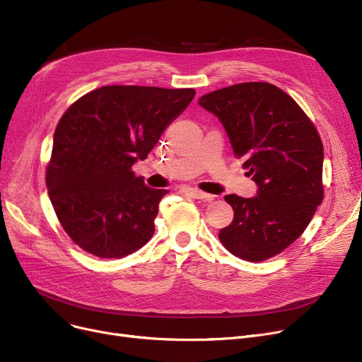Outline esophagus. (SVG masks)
I'll return each instance as SVG.
<instances>
[{"label": "esophagus", "instance_id": "1", "mask_svg": "<svg viewBox=\"0 0 362 362\" xmlns=\"http://www.w3.org/2000/svg\"><path fill=\"white\" fill-rule=\"evenodd\" d=\"M186 194H187L189 197L195 198V199H202V201H206V202L213 201V195L205 194V192L199 191V189H197V187H187V189H186Z\"/></svg>", "mask_w": 362, "mask_h": 362}]
</instances>
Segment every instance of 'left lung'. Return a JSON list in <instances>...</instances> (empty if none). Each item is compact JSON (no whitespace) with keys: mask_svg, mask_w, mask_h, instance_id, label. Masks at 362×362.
Wrapping results in <instances>:
<instances>
[{"mask_svg":"<svg viewBox=\"0 0 362 362\" xmlns=\"http://www.w3.org/2000/svg\"><path fill=\"white\" fill-rule=\"evenodd\" d=\"M218 117L235 156L258 185L254 198L226 195L233 221L220 230L224 248L259 262L286 250L307 229L322 191V142L313 122L267 82L227 86L199 98Z\"/></svg>","mask_w":362,"mask_h":362,"instance_id":"obj_1","label":"left lung"}]
</instances>
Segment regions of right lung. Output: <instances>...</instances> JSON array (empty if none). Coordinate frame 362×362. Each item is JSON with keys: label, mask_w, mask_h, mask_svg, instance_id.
Here are the masks:
<instances>
[{"label": "right lung", "mask_w": 362, "mask_h": 362, "mask_svg": "<svg viewBox=\"0 0 362 362\" xmlns=\"http://www.w3.org/2000/svg\"><path fill=\"white\" fill-rule=\"evenodd\" d=\"M195 90L111 85L73 103L54 132L47 187L70 239L100 258H122L156 232L167 189H152L132 165L145 160Z\"/></svg>", "instance_id": "add662e5"}]
</instances>
